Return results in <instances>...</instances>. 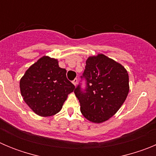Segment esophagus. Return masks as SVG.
I'll list each match as a JSON object with an SVG mask.
<instances>
[{
  "label": "esophagus",
  "mask_w": 156,
  "mask_h": 156,
  "mask_svg": "<svg viewBox=\"0 0 156 156\" xmlns=\"http://www.w3.org/2000/svg\"><path fill=\"white\" fill-rule=\"evenodd\" d=\"M77 82H78V80H77V79H74V80L73 81V84L75 85V86H76Z\"/></svg>",
  "instance_id": "1"
}]
</instances>
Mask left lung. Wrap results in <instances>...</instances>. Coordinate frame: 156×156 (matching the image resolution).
<instances>
[{
  "mask_svg": "<svg viewBox=\"0 0 156 156\" xmlns=\"http://www.w3.org/2000/svg\"><path fill=\"white\" fill-rule=\"evenodd\" d=\"M83 76L85 92L80 86L74 90L79 99L80 112L87 120L101 123L116 113L129 90V76L124 66L103 54L89 56Z\"/></svg>",
  "mask_w": 156,
  "mask_h": 156,
  "instance_id": "left-lung-1",
  "label": "left lung"
}]
</instances>
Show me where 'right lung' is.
<instances>
[{"label":"right lung","mask_w":156,"mask_h":156,"mask_svg":"<svg viewBox=\"0 0 156 156\" xmlns=\"http://www.w3.org/2000/svg\"><path fill=\"white\" fill-rule=\"evenodd\" d=\"M20 92L27 105L40 116L55 115L61 111L75 86L66 78V70L58 60L43 56L26 71L19 82Z\"/></svg>","instance_id":"add662e5"}]
</instances>
